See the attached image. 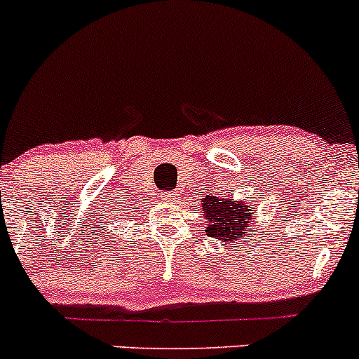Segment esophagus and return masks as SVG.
Returning a JSON list of instances; mask_svg holds the SVG:
<instances>
[{"label": "esophagus", "instance_id": "1", "mask_svg": "<svg viewBox=\"0 0 359 359\" xmlns=\"http://www.w3.org/2000/svg\"><path fill=\"white\" fill-rule=\"evenodd\" d=\"M175 193H172V191H164L163 193V200L164 201H172V200H175Z\"/></svg>", "mask_w": 359, "mask_h": 359}]
</instances>
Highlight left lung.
I'll return each mask as SVG.
<instances>
[{"label": "left lung", "instance_id": "obj_1", "mask_svg": "<svg viewBox=\"0 0 359 359\" xmlns=\"http://www.w3.org/2000/svg\"><path fill=\"white\" fill-rule=\"evenodd\" d=\"M203 201V219L207 225V236L213 239L220 241V243L231 244L236 248L233 243L239 244L241 237L251 236L249 227L255 224L252 219V208L255 205L251 201H244L239 203L232 198V195L222 196L219 193H212L207 195Z\"/></svg>", "mask_w": 359, "mask_h": 359}]
</instances>
